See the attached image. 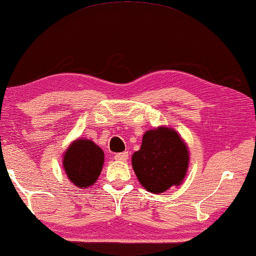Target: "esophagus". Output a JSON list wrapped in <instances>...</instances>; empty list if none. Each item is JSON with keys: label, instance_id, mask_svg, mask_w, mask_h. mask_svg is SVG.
Masks as SVG:
<instances>
[{"label": "esophagus", "instance_id": "34e87169", "mask_svg": "<svg viewBox=\"0 0 256 256\" xmlns=\"http://www.w3.org/2000/svg\"><path fill=\"white\" fill-rule=\"evenodd\" d=\"M114 158L116 160H120V162H126V160H128V152H118V154H115Z\"/></svg>", "mask_w": 256, "mask_h": 256}]
</instances>
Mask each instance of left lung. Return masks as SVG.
I'll return each mask as SVG.
<instances>
[{
  "label": "left lung",
  "mask_w": 256,
  "mask_h": 256,
  "mask_svg": "<svg viewBox=\"0 0 256 256\" xmlns=\"http://www.w3.org/2000/svg\"><path fill=\"white\" fill-rule=\"evenodd\" d=\"M132 164L146 191L163 194L183 182L188 166V150L172 128L158 127L146 132L141 148L132 154Z\"/></svg>",
  "instance_id": "obj_1"
}]
</instances>
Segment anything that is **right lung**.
<instances>
[{"instance_id":"add662e5","label":"right lung","mask_w":256,"mask_h":256,"mask_svg":"<svg viewBox=\"0 0 256 256\" xmlns=\"http://www.w3.org/2000/svg\"><path fill=\"white\" fill-rule=\"evenodd\" d=\"M104 160L102 149L90 140L78 138L66 150L62 166L68 180L80 188L96 183Z\"/></svg>"}]
</instances>
